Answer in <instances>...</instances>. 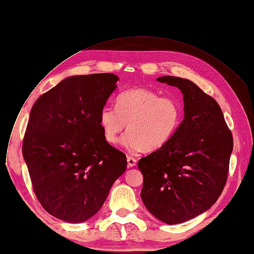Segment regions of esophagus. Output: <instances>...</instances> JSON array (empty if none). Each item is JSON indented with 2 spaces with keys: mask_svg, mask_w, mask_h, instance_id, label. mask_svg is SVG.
Here are the masks:
<instances>
[{
  "mask_svg": "<svg viewBox=\"0 0 254 254\" xmlns=\"http://www.w3.org/2000/svg\"><path fill=\"white\" fill-rule=\"evenodd\" d=\"M127 162H128V166L129 167H134V166L136 165V159L131 157V156L127 157Z\"/></svg>",
  "mask_w": 254,
  "mask_h": 254,
  "instance_id": "obj_1",
  "label": "esophagus"
}]
</instances>
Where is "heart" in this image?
<instances>
[{
  "instance_id": "heart-1",
  "label": "heart",
  "mask_w": 254,
  "mask_h": 254,
  "mask_svg": "<svg viewBox=\"0 0 254 254\" xmlns=\"http://www.w3.org/2000/svg\"><path fill=\"white\" fill-rule=\"evenodd\" d=\"M182 108L176 100L161 97L145 88H133L117 97L116 108L100 112L103 136L115 144L126 128L122 143L131 152L154 151L166 144L182 122Z\"/></svg>"
}]
</instances>
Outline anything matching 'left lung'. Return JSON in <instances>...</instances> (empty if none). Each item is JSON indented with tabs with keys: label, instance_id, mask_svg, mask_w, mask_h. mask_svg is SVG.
Here are the masks:
<instances>
[{
	"label": "left lung",
	"instance_id": "8db88e82",
	"mask_svg": "<svg viewBox=\"0 0 254 254\" xmlns=\"http://www.w3.org/2000/svg\"><path fill=\"white\" fill-rule=\"evenodd\" d=\"M180 89L185 118L170 140L138 161L143 175L141 200L167 225L207 211L227 183L233 136L218 103L190 80L157 78Z\"/></svg>",
	"mask_w": 254,
	"mask_h": 254
}]
</instances>
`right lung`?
<instances>
[{"mask_svg": "<svg viewBox=\"0 0 254 254\" xmlns=\"http://www.w3.org/2000/svg\"><path fill=\"white\" fill-rule=\"evenodd\" d=\"M118 76H71L41 95L22 144L36 196L58 219L80 223L96 214L126 170L124 153L103 136L100 112Z\"/></svg>", "mask_w": 254, "mask_h": 254, "instance_id": "right-lung-1", "label": "right lung"}]
</instances>
